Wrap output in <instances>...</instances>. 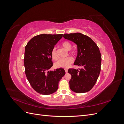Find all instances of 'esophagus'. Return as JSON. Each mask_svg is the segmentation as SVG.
<instances>
[{
	"instance_id": "obj_1",
	"label": "esophagus",
	"mask_w": 124,
	"mask_h": 124,
	"mask_svg": "<svg viewBox=\"0 0 124 124\" xmlns=\"http://www.w3.org/2000/svg\"><path fill=\"white\" fill-rule=\"evenodd\" d=\"M65 72H66V73H67V72H68V69H65Z\"/></svg>"
}]
</instances>
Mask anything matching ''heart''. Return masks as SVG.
<instances>
[{
	"mask_svg": "<svg viewBox=\"0 0 124 124\" xmlns=\"http://www.w3.org/2000/svg\"><path fill=\"white\" fill-rule=\"evenodd\" d=\"M62 46L67 51H69L72 47V44L68 41H63L62 43ZM72 53L75 54L76 52L73 51ZM52 58L54 60H56L58 58V56L57 54L56 47H54L51 51ZM73 62V59L71 57H68L65 58L60 59L56 62L55 63L56 67L57 68H67L70 66Z\"/></svg>",
	"mask_w": 124,
	"mask_h": 124,
	"instance_id": "heart-1",
	"label": "heart"
}]
</instances>
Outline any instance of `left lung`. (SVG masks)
<instances>
[{
  "label": "left lung",
  "mask_w": 124,
  "mask_h": 124,
  "mask_svg": "<svg viewBox=\"0 0 124 124\" xmlns=\"http://www.w3.org/2000/svg\"><path fill=\"white\" fill-rule=\"evenodd\" d=\"M63 37L77 44L78 55L74 65L83 68H70V88L74 92L89 91L95 85L101 70V55L98 46L91 38L81 33H65Z\"/></svg>",
  "instance_id": "obj_1"
}]
</instances>
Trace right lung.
Returning <instances> with one entry per match:
<instances>
[{
    "instance_id": "1",
    "label": "right lung",
    "mask_w": 124,
    "mask_h": 124,
    "mask_svg": "<svg viewBox=\"0 0 124 124\" xmlns=\"http://www.w3.org/2000/svg\"><path fill=\"white\" fill-rule=\"evenodd\" d=\"M63 34L37 35L30 40L25 48L24 66L26 77L32 88L42 95H50L58 88L65 70L47 71L53 66L51 51Z\"/></svg>"
}]
</instances>
